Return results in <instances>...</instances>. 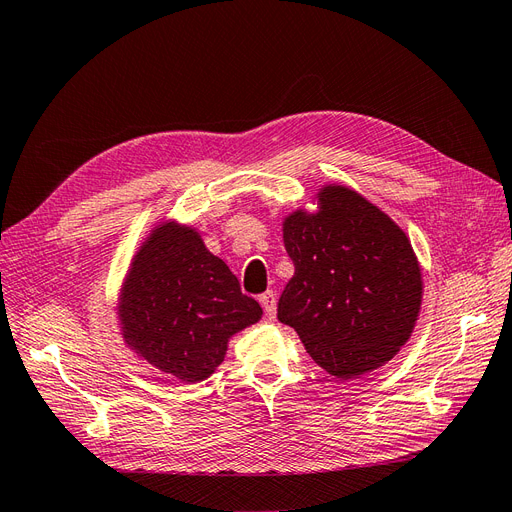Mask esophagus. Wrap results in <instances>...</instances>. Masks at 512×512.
<instances>
[{"label":"esophagus","mask_w":512,"mask_h":512,"mask_svg":"<svg viewBox=\"0 0 512 512\" xmlns=\"http://www.w3.org/2000/svg\"><path fill=\"white\" fill-rule=\"evenodd\" d=\"M260 305H262V309H265V316L269 318V320H273L275 318V292L273 290H267V292H262L260 294Z\"/></svg>","instance_id":"1"}]
</instances>
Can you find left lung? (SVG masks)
<instances>
[{
  "instance_id": "1",
  "label": "left lung",
  "mask_w": 512,
  "mask_h": 512,
  "mask_svg": "<svg viewBox=\"0 0 512 512\" xmlns=\"http://www.w3.org/2000/svg\"><path fill=\"white\" fill-rule=\"evenodd\" d=\"M284 245L294 265L277 318L299 333L331 376L356 378L404 346L423 299L410 239L346 185L318 192V211L290 213Z\"/></svg>"
}]
</instances>
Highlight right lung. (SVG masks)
I'll return each instance as SVG.
<instances>
[{
	"instance_id": "right-lung-1",
	"label": "right lung",
	"mask_w": 512,
	"mask_h": 512,
	"mask_svg": "<svg viewBox=\"0 0 512 512\" xmlns=\"http://www.w3.org/2000/svg\"><path fill=\"white\" fill-rule=\"evenodd\" d=\"M260 316L262 307L241 292L226 262L194 228L175 222L151 230L119 297L126 344L181 382L209 378L228 339Z\"/></svg>"
}]
</instances>
